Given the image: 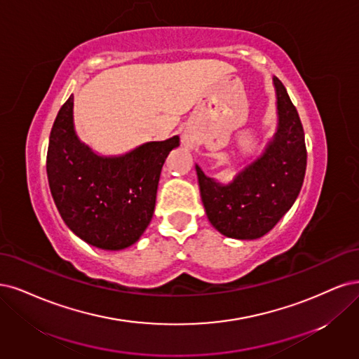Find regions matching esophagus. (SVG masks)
<instances>
[{"label": "esophagus", "mask_w": 359, "mask_h": 359, "mask_svg": "<svg viewBox=\"0 0 359 359\" xmlns=\"http://www.w3.org/2000/svg\"><path fill=\"white\" fill-rule=\"evenodd\" d=\"M182 144L187 147H194L195 146V135L189 131H184L182 134Z\"/></svg>", "instance_id": "obj_1"}]
</instances>
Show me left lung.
I'll use <instances>...</instances> for the list:
<instances>
[{
    "label": "left lung",
    "instance_id": "1",
    "mask_svg": "<svg viewBox=\"0 0 359 359\" xmlns=\"http://www.w3.org/2000/svg\"><path fill=\"white\" fill-rule=\"evenodd\" d=\"M273 86L276 130L261 152L229 182L209 177L195 164L207 219L229 238L255 240L267 234L294 205L303 187L307 165L303 125L277 77Z\"/></svg>",
    "mask_w": 359,
    "mask_h": 359
}]
</instances>
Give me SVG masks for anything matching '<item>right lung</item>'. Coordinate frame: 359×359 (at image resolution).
<instances>
[{"label": "right lung", "mask_w": 359, "mask_h": 359, "mask_svg": "<svg viewBox=\"0 0 359 359\" xmlns=\"http://www.w3.org/2000/svg\"><path fill=\"white\" fill-rule=\"evenodd\" d=\"M73 109L70 95L49 138L46 168L56 209L88 245L126 249L152 221L161 170L180 138L147 142L122 155H100L79 138Z\"/></svg>", "instance_id": "obj_1"}]
</instances>
